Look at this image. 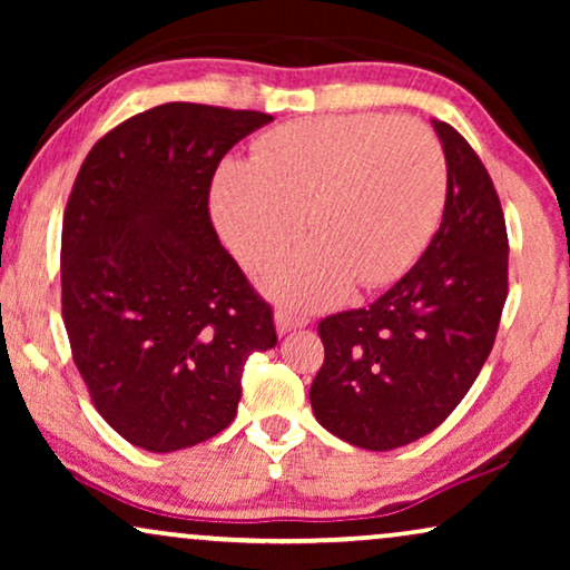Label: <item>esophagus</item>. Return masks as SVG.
<instances>
[{
	"instance_id": "esophagus-1",
	"label": "esophagus",
	"mask_w": 570,
	"mask_h": 570,
	"mask_svg": "<svg viewBox=\"0 0 570 570\" xmlns=\"http://www.w3.org/2000/svg\"><path fill=\"white\" fill-rule=\"evenodd\" d=\"M275 324H277V334H287L291 330H301V326H306L308 316H298L287 308H277Z\"/></svg>"
}]
</instances>
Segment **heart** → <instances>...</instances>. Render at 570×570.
<instances>
[{"mask_svg":"<svg viewBox=\"0 0 570 570\" xmlns=\"http://www.w3.org/2000/svg\"><path fill=\"white\" fill-rule=\"evenodd\" d=\"M446 158L417 119L347 114L269 129L248 163H223L213 215L233 254L259 269L285 254L308 217V244L267 272L264 287L298 308L342 301L407 272L439 228Z\"/></svg>","mask_w":570,"mask_h":570,"instance_id":"heart-1","label":"heart"}]
</instances>
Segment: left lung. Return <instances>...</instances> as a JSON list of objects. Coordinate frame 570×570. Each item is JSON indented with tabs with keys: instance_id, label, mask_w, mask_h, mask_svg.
Returning a JSON list of instances; mask_svg holds the SVG:
<instances>
[{
	"instance_id": "8db88e82",
	"label": "left lung",
	"mask_w": 570,
	"mask_h": 570,
	"mask_svg": "<svg viewBox=\"0 0 570 570\" xmlns=\"http://www.w3.org/2000/svg\"><path fill=\"white\" fill-rule=\"evenodd\" d=\"M433 129L449 170L441 228L368 308L318 322L324 363L311 407L357 449L407 446L454 412L493 350L509 295V236L493 178L451 124Z\"/></svg>"
}]
</instances>
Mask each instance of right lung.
Returning <instances> with one entry per match:
<instances>
[{"label":"right lung","mask_w":570,"mask_h":570,"mask_svg":"<svg viewBox=\"0 0 570 570\" xmlns=\"http://www.w3.org/2000/svg\"><path fill=\"white\" fill-rule=\"evenodd\" d=\"M262 111L163 104L92 145L61 225V316L96 410L139 449H189L233 423L272 306L209 217L223 155Z\"/></svg>","instance_id":"obj_1"}]
</instances>
